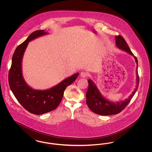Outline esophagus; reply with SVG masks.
<instances>
[{
  "label": "esophagus",
  "mask_w": 152,
  "mask_h": 152,
  "mask_svg": "<svg viewBox=\"0 0 152 152\" xmlns=\"http://www.w3.org/2000/svg\"><path fill=\"white\" fill-rule=\"evenodd\" d=\"M87 76H88V73L87 72H81L80 73V76L81 77H86Z\"/></svg>",
  "instance_id": "esophagus-1"
}]
</instances>
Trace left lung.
<instances>
[{"label": "left lung", "mask_w": 152, "mask_h": 152, "mask_svg": "<svg viewBox=\"0 0 152 152\" xmlns=\"http://www.w3.org/2000/svg\"><path fill=\"white\" fill-rule=\"evenodd\" d=\"M116 45L117 47L123 51L128 52L129 54L135 59L137 68H136V77H137V85L134 91L132 94L125 99L124 101H120L115 103L109 101L101 94L100 92L96 87L94 82L92 80H88V88L86 94V103L92 112L95 113L102 116H108L116 115L121 112L126 106L129 104L130 100L136 92L139 84V76L138 74V61L137 58L134 56L130 48L126 43L125 40L121 35L115 36Z\"/></svg>", "instance_id": "obj_1"}]
</instances>
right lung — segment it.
Listing matches in <instances>:
<instances>
[{
    "label": "right lung",
    "instance_id": "add662e5",
    "mask_svg": "<svg viewBox=\"0 0 152 152\" xmlns=\"http://www.w3.org/2000/svg\"><path fill=\"white\" fill-rule=\"evenodd\" d=\"M44 30H37L15 50L8 74L9 86L15 97L29 112L42 115L56 108L62 100L65 88L75 81L79 73H76L66 78L58 85L45 90H36L26 83L22 73V60L29 42L48 34Z\"/></svg>",
    "mask_w": 152,
    "mask_h": 152
}]
</instances>
